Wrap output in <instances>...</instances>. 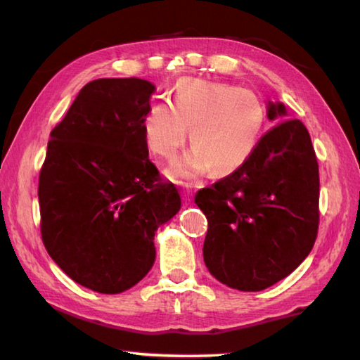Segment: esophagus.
Wrapping results in <instances>:
<instances>
[{
	"label": "esophagus",
	"mask_w": 360,
	"mask_h": 360,
	"mask_svg": "<svg viewBox=\"0 0 360 360\" xmlns=\"http://www.w3.org/2000/svg\"><path fill=\"white\" fill-rule=\"evenodd\" d=\"M182 187H184V193H182V197H184L186 203H187V202H191V195H192L191 187H188V184H182Z\"/></svg>",
	"instance_id": "esophagus-1"
}]
</instances>
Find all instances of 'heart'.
Returning <instances> with one entry per match:
<instances>
[{
  "mask_svg": "<svg viewBox=\"0 0 360 360\" xmlns=\"http://www.w3.org/2000/svg\"><path fill=\"white\" fill-rule=\"evenodd\" d=\"M266 124L264 103L252 90L184 77L169 105L158 103L143 119V139L152 154L173 158L191 130V150L168 168L172 178L193 179L212 172H238L257 150Z\"/></svg>",
  "mask_w": 360,
  "mask_h": 360,
  "instance_id": "obj_1",
  "label": "heart"
}]
</instances>
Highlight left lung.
<instances>
[{"label":"left lung","instance_id":"left-lung-1","mask_svg":"<svg viewBox=\"0 0 360 360\" xmlns=\"http://www.w3.org/2000/svg\"><path fill=\"white\" fill-rule=\"evenodd\" d=\"M270 120L288 115L268 101ZM208 219L205 265L217 281L264 290L308 257L318 236L319 168L309 133L285 119L262 136L245 167L195 195Z\"/></svg>","mask_w":360,"mask_h":360}]
</instances>
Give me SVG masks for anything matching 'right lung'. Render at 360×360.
Listing matches in <instances>:
<instances>
[{
	"instance_id": "obj_1",
	"label": "right lung",
	"mask_w": 360,
	"mask_h": 360,
	"mask_svg": "<svg viewBox=\"0 0 360 360\" xmlns=\"http://www.w3.org/2000/svg\"><path fill=\"white\" fill-rule=\"evenodd\" d=\"M154 90L138 77L85 84L47 144L42 241L72 281L100 294H120L148 275L157 229L181 210L178 188L160 179L143 139Z\"/></svg>"
}]
</instances>
